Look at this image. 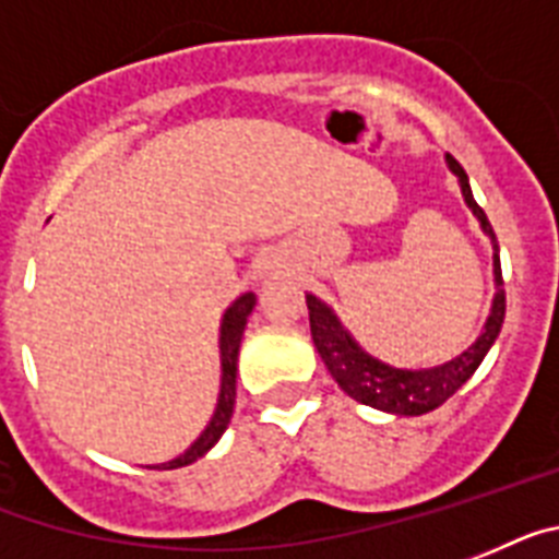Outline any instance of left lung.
<instances>
[{
	"instance_id": "8db88e82",
	"label": "left lung",
	"mask_w": 559,
	"mask_h": 559,
	"mask_svg": "<svg viewBox=\"0 0 559 559\" xmlns=\"http://www.w3.org/2000/svg\"><path fill=\"white\" fill-rule=\"evenodd\" d=\"M449 170L461 181V192L466 199L468 210L477 215L483 233L491 238L495 247V301H491V312L486 318V326L477 335V341L461 352L457 358L440 364L431 369H395L383 364V360L372 358L369 352L360 349L355 344V337L341 326L337 316L323 301H318L316 295H307L309 307V330H312V341L326 364L330 374L337 381V386L344 389L346 395L355 397L364 406H374V409L392 412V415H426V412L438 409L440 403H447L449 397L463 386V383L475 374L480 367V360L486 358V352L491 349L495 337L500 335L506 318V289H503V272H500V247H497V236L491 229L489 218L483 213V207L472 195L468 187V176L461 164L447 156Z\"/></svg>"
}]
</instances>
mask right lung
<instances>
[{
    "label": "right lung",
    "instance_id": "add662e5",
    "mask_svg": "<svg viewBox=\"0 0 559 559\" xmlns=\"http://www.w3.org/2000/svg\"><path fill=\"white\" fill-rule=\"evenodd\" d=\"M252 307H255V295L243 293L233 307L224 312L222 321V395H218V406H215L213 420L207 424V429L201 431L199 440L187 449L185 454H178L176 461L162 463V468H178L190 466L199 457L210 452V449L218 443L224 431L229 426V417L236 409V374H238V346H241L243 326H247V318H250Z\"/></svg>",
    "mask_w": 559,
    "mask_h": 559
}]
</instances>
